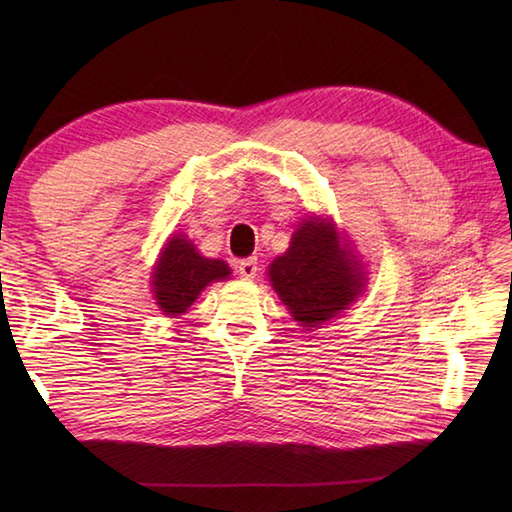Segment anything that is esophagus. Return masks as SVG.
Returning a JSON list of instances; mask_svg holds the SVG:
<instances>
[{
	"instance_id": "esophagus-1",
	"label": "esophagus",
	"mask_w": 512,
	"mask_h": 512,
	"mask_svg": "<svg viewBox=\"0 0 512 512\" xmlns=\"http://www.w3.org/2000/svg\"><path fill=\"white\" fill-rule=\"evenodd\" d=\"M237 273L242 275L244 279H253L257 275V259L255 257L242 259V262L237 264Z\"/></svg>"
}]
</instances>
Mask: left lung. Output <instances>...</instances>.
I'll list each match as a JSON object with an SVG mask.
<instances>
[{"label":"left lung","instance_id":"left-lung-1","mask_svg":"<svg viewBox=\"0 0 512 512\" xmlns=\"http://www.w3.org/2000/svg\"><path fill=\"white\" fill-rule=\"evenodd\" d=\"M339 242L330 220L310 217L292 233L286 253L268 266L270 284L303 328L334 319L365 288L363 266Z\"/></svg>","mask_w":512,"mask_h":512}]
</instances>
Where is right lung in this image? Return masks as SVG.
<instances>
[{"instance_id":"1","label":"right lung","mask_w":512,"mask_h":512,"mask_svg":"<svg viewBox=\"0 0 512 512\" xmlns=\"http://www.w3.org/2000/svg\"><path fill=\"white\" fill-rule=\"evenodd\" d=\"M228 275H231V268L222 259L202 257L191 239L173 235L162 248L158 264L151 273V288H154L158 308L167 317H178L193 306L206 286L213 281H224Z\"/></svg>"}]
</instances>
